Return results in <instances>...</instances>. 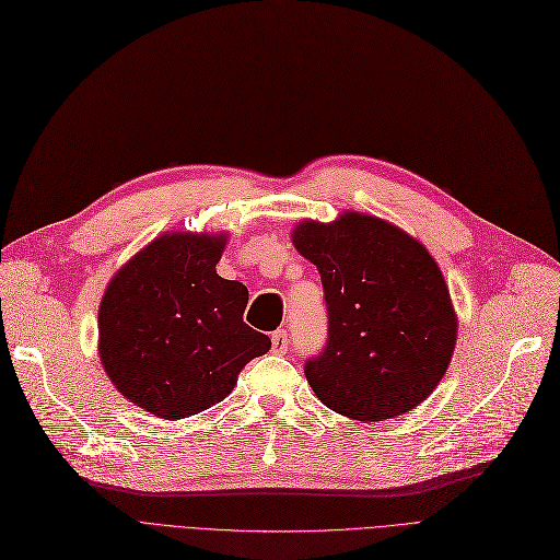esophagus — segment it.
<instances>
[{"mask_svg": "<svg viewBox=\"0 0 560 560\" xmlns=\"http://www.w3.org/2000/svg\"><path fill=\"white\" fill-rule=\"evenodd\" d=\"M288 345H290V336H288L285 329H279V331L272 334V351H275V354H285Z\"/></svg>", "mask_w": 560, "mask_h": 560, "instance_id": "obj_1", "label": "esophagus"}]
</instances>
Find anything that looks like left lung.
Wrapping results in <instances>:
<instances>
[{"mask_svg": "<svg viewBox=\"0 0 560 560\" xmlns=\"http://www.w3.org/2000/svg\"><path fill=\"white\" fill-rule=\"evenodd\" d=\"M292 243L317 265L327 342L304 374L340 416L378 422L424 401L445 376L456 313L443 272L401 229L361 213L302 222Z\"/></svg>", "mask_w": 560, "mask_h": 560, "instance_id": "8db88e82", "label": "left lung"}]
</instances>
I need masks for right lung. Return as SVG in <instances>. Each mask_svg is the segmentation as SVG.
Masks as SVG:
<instances>
[{"label": "right lung", "instance_id": "obj_1", "mask_svg": "<svg viewBox=\"0 0 560 560\" xmlns=\"http://www.w3.org/2000/svg\"><path fill=\"white\" fill-rule=\"evenodd\" d=\"M224 235L165 233L108 283L100 306V357L113 386L163 420L222 401L238 372L272 347L247 327L249 292L215 265Z\"/></svg>", "mask_w": 560, "mask_h": 560}]
</instances>
